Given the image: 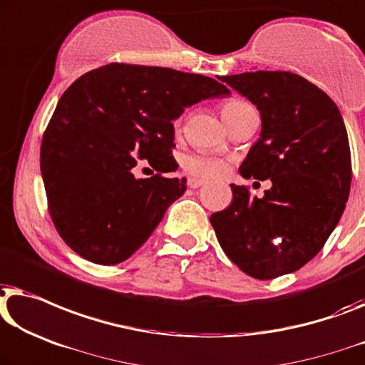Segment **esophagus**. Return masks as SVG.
<instances>
[{
  "label": "esophagus",
  "mask_w": 365,
  "mask_h": 365,
  "mask_svg": "<svg viewBox=\"0 0 365 365\" xmlns=\"http://www.w3.org/2000/svg\"><path fill=\"white\" fill-rule=\"evenodd\" d=\"M202 184H204L202 179H197V178H189L187 179V186L191 189H197V187L202 186Z\"/></svg>",
  "instance_id": "obj_1"
}]
</instances>
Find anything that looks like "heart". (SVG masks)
I'll return each mask as SVG.
<instances>
[{
    "label": "heart",
    "mask_w": 365,
    "mask_h": 365,
    "mask_svg": "<svg viewBox=\"0 0 365 365\" xmlns=\"http://www.w3.org/2000/svg\"><path fill=\"white\" fill-rule=\"evenodd\" d=\"M245 103L244 100L239 98H229L225 102H222L220 105V113L224 121L229 120L232 115L235 112H239L240 108H244ZM181 126V120L176 118L173 121V128L179 130ZM182 170L187 174L195 178H204V179H214V178H220L224 176L227 171V161L222 160V158H215V156H204V155H187L182 158L181 161Z\"/></svg>",
    "instance_id": "obj_1"
}]
</instances>
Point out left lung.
Returning a JSON list of instances; mask_svg holds the SVG:
<instances>
[{
    "label": "left lung",
    "mask_w": 365,
    "mask_h": 365,
    "mask_svg": "<svg viewBox=\"0 0 365 365\" xmlns=\"http://www.w3.org/2000/svg\"><path fill=\"white\" fill-rule=\"evenodd\" d=\"M262 115V133L240 166L244 178L270 179L262 199L232 187V202L210 215L227 257L242 272L272 279L318 255L349 199L352 165L336 103L298 73L258 71L220 78Z\"/></svg>",
    "instance_id": "obj_1"
}]
</instances>
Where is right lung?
<instances>
[{
	"label": "right lung",
	"instance_id": "obj_1",
	"mask_svg": "<svg viewBox=\"0 0 365 365\" xmlns=\"http://www.w3.org/2000/svg\"><path fill=\"white\" fill-rule=\"evenodd\" d=\"M229 92L199 73L123 62L78 77L41 143L47 210L62 240L98 265L133 255L186 191V179L165 176L178 170L173 120ZM141 160L157 171L151 178H134Z\"/></svg>",
	"mask_w": 365,
	"mask_h": 365
}]
</instances>
